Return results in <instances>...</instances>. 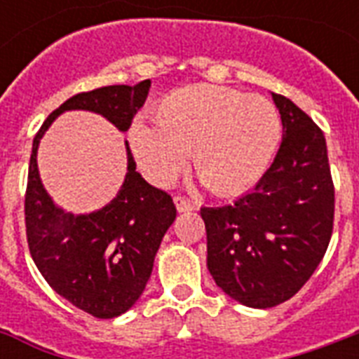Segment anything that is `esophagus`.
<instances>
[{
  "mask_svg": "<svg viewBox=\"0 0 359 359\" xmlns=\"http://www.w3.org/2000/svg\"><path fill=\"white\" fill-rule=\"evenodd\" d=\"M175 207H177L179 212H190V210H194V205H191L186 197H180V196L175 197Z\"/></svg>",
  "mask_w": 359,
  "mask_h": 359,
  "instance_id": "34e87169",
  "label": "esophagus"
}]
</instances>
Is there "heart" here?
<instances>
[{"mask_svg":"<svg viewBox=\"0 0 359 359\" xmlns=\"http://www.w3.org/2000/svg\"><path fill=\"white\" fill-rule=\"evenodd\" d=\"M152 128H130L137 165L154 184H165L191 165L216 196H236L255 184L272 162L281 123L270 100L216 86H190L163 97L152 109Z\"/></svg>","mask_w":359,"mask_h":359,"instance_id":"heart-1","label":"heart"}]
</instances>
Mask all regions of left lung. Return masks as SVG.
<instances>
[{"mask_svg": "<svg viewBox=\"0 0 359 359\" xmlns=\"http://www.w3.org/2000/svg\"><path fill=\"white\" fill-rule=\"evenodd\" d=\"M283 140L253 191L203 207L207 266L242 306L283 304L313 276L334 229V180L323 130L289 98L272 93Z\"/></svg>", "mask_w": 359, "mask_h": 359, "instance_id": "obj_1", "label": "left lung"}]
</instances>
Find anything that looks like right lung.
Returning <instances> with one entry per match:
<instances>
[{
    "label": "right lung",
    "instance_id": "obj_1",
    "mask_svg": "<svg viewBox=\"0 0 359 359\" xmlns=\"http://www.w3.org/2000/svg\"><path fill=\"white\" fill-rule=\"evenodd\" d=\"M151 80L137 86H108L80 93L63 102L33 140L25 190V233L29 253L48 285L81 311L114 318L134 306L151 278L154 257L177 216L173 199L137 171L126 143L128 168L119 194L91 214L65 212L41 182L36 151L59 115L86 109L126 132L145 104Z\"/></svg>",
    "mask_w": 359,
    "mask_h": 359
}]
</instances>
